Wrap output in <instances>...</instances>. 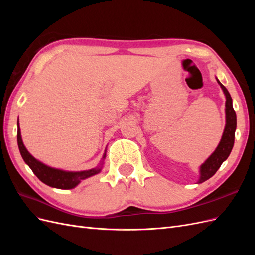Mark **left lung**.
Returning <instances> with one entry per match:
<instances>
[{
  "label": "left lung",
  "mask_w": 255,
  "mask_h": 255,
  "mask_svg": "<svg viewBox=\"0 0 255 255\" xmlns=\"http://www.w3.org/2000/svg\"><path fill=\"white\" fill-rule=\"evenodd\" d=\"M220 87L222 88L223 92L226 95V128L225 132H223L221 140L217 146V149L212 155L206 159L205 163L200 168V180L199 183H203L204 181L208 180L212 177L218 169L220 168L221 164L225 161L231 151L233 149L234 145V138H235V129H236V114L232 105V98H231L228 89L223 86V85L217 80Z\"/></svg>",
  "instance_id": "8db88e82"
}]
</instances>
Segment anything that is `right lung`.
<instances>
[{
	"instance_id": "obj_1",
	"label": "right lung",
	"mask_w": 255,
	"mask_h": 255,
	"mask_svg": "<svg viewBox=\"0 0 255 255\" xmlns=\"http://www.w3.org/2000/svg\"><path fill=\"white\" fill-rule=\"evenodd\" d=\"M17 139H18V145H19V150H20L22 158L24 159L25 163L29 166L30 169H32V171L35 173V175L38 177V179H39L42 183L49 185L51 187H55L59 189L74 188L82 180L87 179V177L91 175H95L101 170L100 168H95V169H91V170H86V171L69 172V171H63V170H58V169L48 167L44 164L40 163L39 160L34 158L28 153L24 144L22 142L20 128H18ZM104 157H105V154L103 158Z\"/></svg>"
}]
</instances>
